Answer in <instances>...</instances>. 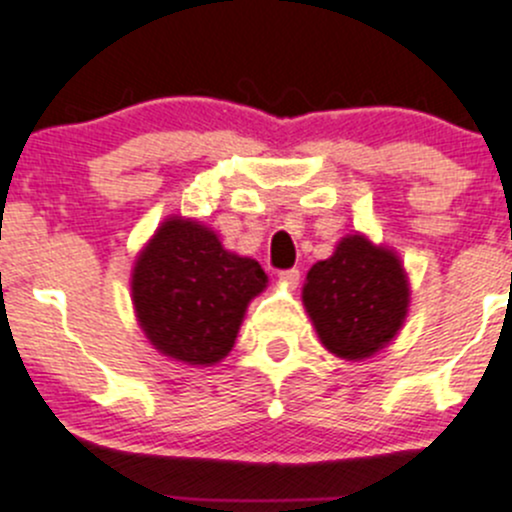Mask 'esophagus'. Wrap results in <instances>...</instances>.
I'll list each match as a JSON object with an SVG mask.
<instances>
[{
	"instance_id": "34e87169",
	"label": "esophagus",
	"mask_w": 512,
	"mask_h": 512,
	"mask_svg": "<svg viewBox=\"0 0 512 512\" xmlns=\"http://www.w3.org/2000/svg\"><path fill=\"white\" fill-rule=\"evenodd\" d=\"M280 280L285 282L287 287L294 289V287L299 285V280H302V272H299L297 267H292V270H282V272H280Z\"/></svg>"
}]
</instances>
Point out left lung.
<instances>
[{"label": "left lung", "instance_id": "left-lung-1", "mask_svg": "<svg viewBox=\"0 0 512 512\" xmlns=\"http://www.w3.org/2000/svg\"><path fill=\"white\" fill-rule=\"evenodd\" d=\"M302 302L319 342L339 359H369L389 347L409 314L411 287L391 247L354 232L307 272Z\"/></svg>", "mask_w": 512, "mask_h": 512}]
</instances>
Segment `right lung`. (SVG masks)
I'll use <instances>...</instances> for the list:
<instances>
[{
	"mask_svg": "<svg viewBox=\"0 0 512 512\" xmlns=\"http://www.w3.org/2000/svg\"><path fill=\"white\" fill-rule=\"evenodd\" d=\"M267 287L260 262L225 250L213 227L170 215L133 262L131 299L153 349L213 366L235 347L247 304Z\"/></svg>",
	"mask_w": 512,
	"mask_h": 512,
	"instance_id": "1",
	"label": "right lung"
}]
</instances>
